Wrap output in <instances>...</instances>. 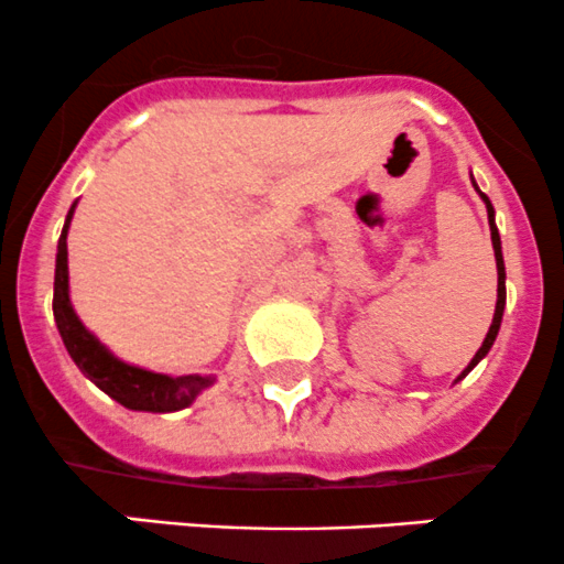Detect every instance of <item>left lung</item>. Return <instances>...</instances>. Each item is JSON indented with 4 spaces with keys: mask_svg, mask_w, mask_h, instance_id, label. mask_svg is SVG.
Listing matches in <instances>:
<instances>
[{
    "mask_svg": "<svg viewBox=\"0 0 564 564\" xmlns=\"http://www.w3.org/2000/svg\"><path fill=\"white\" fill-rule=\"evenodd\" d=\"M474 183V181H471ZM474 188H477V183H474ZM479 192V188H477ZM479 197L485 199V208H488V225H490V241H494V254H496V271H499V284H496V312H494V323H490L488 334H485L482 345H479V350L474 354V359L469 361V367H466L464 372H460V378H466L469 372L474 370V365H477L479 359H482L485 354L490 350V345H494L496 334H499V326H501V312H505V260H501V241H499V230H496V221H494V205H490V199L485 197L482 192H479ZM458 378V381H460Z\"/></svg>",
    "mask_w": 564,
    "mask_h": 564,
    "instance_id": "8db88e82",
    "label": "left lung"
}]
</instances>
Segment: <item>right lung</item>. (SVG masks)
<instances>
[{"label":"right lung","instance_id":"add662e5","mask_svg":"<svg viewBox=\"0 0 564 564\" xmlns=\"http://www.w3.org/2000/svg\"><path fill=\"white\" fill-rule=\"evenodd\" d=\"M76 208V205H74ZM74 208L68 210L65 219L63 236L57 243V271H54V321H57L59 337H63L65 348H68L70 359L76 361L82 372L104 389L109 398L133 411H153V414H164V411H181L194 403L205 387L214 383L210 376H181L170 378L161 372L142 370V367H131L126 361L115 359L98 339L82 326L76 317L74 306H70L68 295V225Z\"/></svg>","mask_w":564,"mask_h":564}]
</instances>
